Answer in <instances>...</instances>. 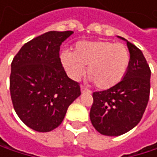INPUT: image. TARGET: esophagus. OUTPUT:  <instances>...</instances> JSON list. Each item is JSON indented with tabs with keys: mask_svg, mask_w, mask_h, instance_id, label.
<instances>
[{
	"mask_svg": "<svg viewBox=\"0 0 157 157\" xmlns=\"http://www.w3.org/2000/svg\"><path fill=\"white\" fill-rule=\"evenodd\" d=\"M81 92L85 93V92H90V90L86 87H85L84 86H81Z\"/></svg>",
	"mask_w": 157,
	"mask_h": 157,
	"instance_id": "1",
	"label": "esophagus"
}]
</instances>
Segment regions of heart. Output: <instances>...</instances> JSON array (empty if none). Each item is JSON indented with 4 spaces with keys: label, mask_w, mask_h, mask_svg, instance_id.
<instances>
[{
    "label": "heart",
    "mask_w": 157,
    "mask_h": 157,
    "mask_svg": "<svg viewBox=\"0 0 157 157\" xmlns=\"http://www.w3.org/2000/svg\"><path fill=\"white\" fill-rule=\"evenodd\" d=\"M60 62L68 75L79 80L86 74L94 85L107 89L117 85L127 71L130 52L121 43L111 41H85L77 43L74 52H63Z\"/></svg>",
    "instance_id": "1"
}]
</instances>
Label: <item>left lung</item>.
Listing matches in <instances>:
<instances>
[{"mask_svg": "<svg viewBox=\"0 0 157 157\" xmlns=\"http://www.w3.org/2000/svg\"><path fill=\"white\" fill-rule=\"evenodd\" d=\"M126 43L130 62L123 79L92 94L89 117L93 127L101 135L121 136L133 129L140 121L149 101L150 67L142 52L131 42L126 40Z\"/></svg>", "mask_w": 157, "mask_h": 157, "instance_id": "obj_1", "label": "left lung"}]
</instances>
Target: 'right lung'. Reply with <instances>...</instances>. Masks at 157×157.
I'll use <instances>...</instances> for the list:
<instances>
[{"label": "right lung", "instance_id": "obj_1", "mask_svg": "<svg viewBox=\"0 0 157 157\" xmlns=\"http://www.w3.org/2000/svg\"><path fill=\"white\" fill-rule=\"evenodd\" d=\"M72 31H50L25 43L11 63L10 94L19 118L31 129L50 132L61 124L81 94L60 62V45Z\"/></svg>", "mask_w": 157, "mask_h": 157}]
</instances>
